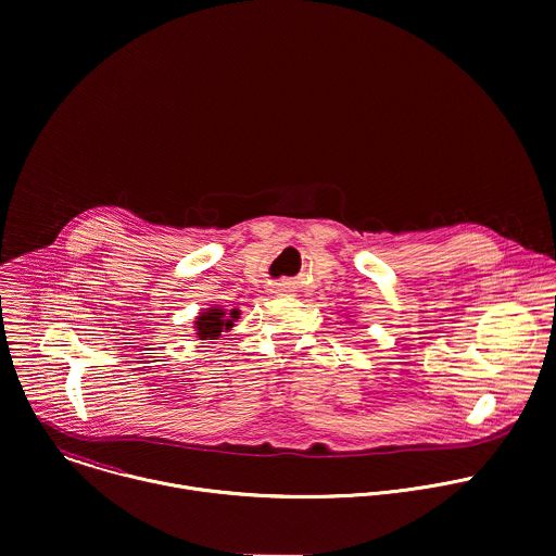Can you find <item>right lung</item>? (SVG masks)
Segmentation results:
<instances>
[{
	"label": "right lung",
	"mask_w": 556,
	"mask_h": 556,
	"mask_svg": "<svg viewBox=\"0 0 556 556\" xmlns=\"http://www.w3.org/2000/svg\"><path fill=\"white\" fill-rule=\"evenodd\" d=\"M233 318H238V309H233L231 316H227L218 307L207 309L197 318V331H199L201 340H216L223 329H229L233 325Z\"/></svg>",
	"instance_id": "obj_1"
}]
</instances>
